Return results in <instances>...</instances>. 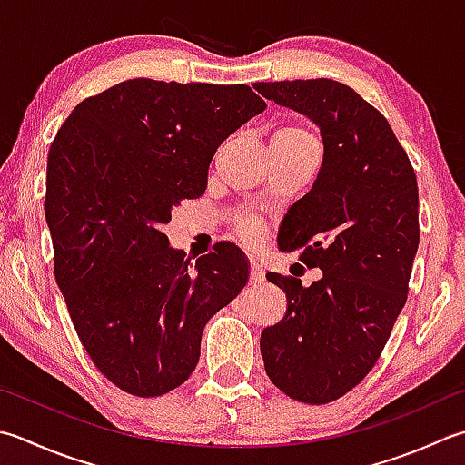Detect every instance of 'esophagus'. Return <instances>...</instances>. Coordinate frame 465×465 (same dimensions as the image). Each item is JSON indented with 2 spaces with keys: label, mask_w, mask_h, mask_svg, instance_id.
Wrapping results in <instances>:
<instances>
[{
  "label": "esophagus",
  "mask_w": 465,
  "mask_h": 465,
  "mask_svg": "<svg viewBox=\"0 0 465 465\" xmlns=\"http://www.w3.org/2000/svg\"><path fill=\"white\" fill-rule=\"evenodd\" d=\"M263 280H266V274H263L262 266L256 262H252L250 263V284L252 286H262Z\"/></svg>",
  "instance_id": "esophagus-1"
}]
</instances>
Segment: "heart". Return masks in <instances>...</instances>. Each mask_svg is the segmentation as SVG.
Wrapping results in <instances>:
<instances>
[{
    "instance_id": "obj_1",
    "label": "heart",
    "mask_w": 465,
    "mask_h": 465,
    "mask_svg": "<svg viewBox=\"0 0 465 465\" xmlns=\"http://www.w3.org/2000/svg\"><path fill=\"white\" fill-rule=\"evenodd\" d=\"M272 143L288 144V147H300V144H316V139L311 131L304 129V126L286 124L274 133V136H272ZM240 235H242V240L250 242V243L258 242L262 238V225L258 222L243 220L240 225Z\"/></svg>"
}]
</instances>
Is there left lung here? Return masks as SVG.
I'll list each match as a JSON object with an SVG mask.
<instances>
[{"label": "left lung", "instance_id": "left-lung-1", "mask_svg": "<svg viewBox=\"0 0 465 465\" xmlns=\"http://www.w3.org/2000/svg\"><path fill=\"white\" fill-rule=\"evenodd\" d=\"M253 88L311 118L322 136L321 173L278 233L280 250H300L322 278L306 288L266 274L288 308L263 329L260 351L282 393L324 405L369 375L405 306L420 245L415 171L387 118L351 86L314 78Z\"/></svg>", "mask_w": 465, "mask_h": 465}]
</instances>
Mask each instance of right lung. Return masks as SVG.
<instances>
[{
    "label": "right lung",
    "instance_id": "1",
    "mask_svg": "<svg viewBox=\"0 0 465 465\" xmlns=\"http://www.w3.org/2000/svg\"><path fill=\"white\" fill-rule=\"evenodd\" d=\"M263 108L245 84L134 78L82 100L52 143L54 274L82 347L126 393L185 383L207 321L248 282L238 245H213L191 270L163 225L203 195L217 147Z\"/></svg>",
    "mask_w": 465,
    "mask_h": 465
}]
</instances>
